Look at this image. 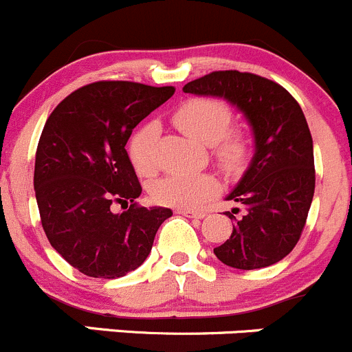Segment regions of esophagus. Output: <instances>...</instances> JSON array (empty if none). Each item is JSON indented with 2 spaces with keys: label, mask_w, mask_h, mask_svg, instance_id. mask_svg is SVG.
I'll return each instance as SVG.
<instances>
[{
  "label": "esophagus",
  "mask_w": 352,
  "mask_h": 352,
  "mask_svg": "<svg viewBox=\"0 0 352 352\" xmlns=\"http://www.w3.org/2000/svg\"><path fill=\"white\" fill-rule=\"evenodd\" d=\"M177 214L181 215H186V217H191V219H204L205 215H207V212L205 210H193V208H177Z\"/></svg>",
  "instance_id": "obj_1"
}]
</instances>
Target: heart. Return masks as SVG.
Returning a JSON list of instances; mask_svg holds the SVG:
<instances>
[{
	"label": "heart",
	"instance_id": "obj_1",
	"mask_svg": "<svg viewBox=\"0 0 352 352\" xmlns=\"http://www.w3.org/2000/svg\"><path fill=\"white\" fill-rule=\"evenodd\" d=\"M232 113L228 104L214 97H193L181 104L173 121L184 135L204 145H214V155L226 169H236L245 161L248 138L241 131H228ZM159 128L154 123L142 126L128 147L130 161L140 176H152L159 169ZM217 179L210 175L173 173L152 186L157 204L176 208H193L217 193Z\"/></svg>",
	"mask_w": 352,
	"mask_h": 352
}]
</instances>
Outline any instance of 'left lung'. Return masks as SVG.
Here are the masks:
<instances>
[{"label": "left lung", "instance_id": "8db88e82", "mask_svg": "<svg viewBox=\"0 0 352 352\" xmlns=\"http://www.w3.org/2000/svg\"><path fill=\"white\" fill-rule=\"evenodd\" d=\"M183 92L222 97L252 126L255 154L226 200L241 204L226 212L234 221L226 243L214 248L222 263L253 270L289 255L301 238L315 193V161L308 123L296 99L279 83L236 69L212 72L188 82Z\"/></svg>", "mask_w": 352, "mask_h": 352}]
</instances>
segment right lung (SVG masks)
<instances>
[{
  "mask_svg": "<svg viewBox=\"0 0 352 352\" xmlns=\"http://www.w3.org/2000/svg\"><path fill=\"white\" fill-rule=\"evenodd\" d=\"M175 87L94 82L47 118L36 152L34 190L51 246L78 272L116 279L138 269L171 208L140 207L142 186L126 152L133 128ZM132 201L120 214L113 203Z\"/></svg>",
  "mask_w": 352,
  "mask_h": 352,
  "instance_id": "1",
  "label": "right lung"
}]
</instances>
